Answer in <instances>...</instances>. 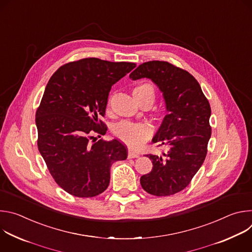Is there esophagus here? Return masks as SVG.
<instances>
[{
	"instance_id": "34e87169",
	"label": "esophagus",
	"mask_w": 252,
	"mask_h": 252,
	"mask_svg": "<svg viewBox=\"0 0 252 252\" xmlns=\"http://www.w3.org/2000/svg\"><path fill=\"white\" fill-rule=\"evenodd\" d=\"M127 157H128V158H136L139 157V155H138L137 153H135V152L129 150V151H128V154H127Z\"/></svg>"
}]
</instances>
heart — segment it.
Returning a JSON list of instances; mask_svg holds the SVG:
<instances>
[{
	"mask_svg": "<svg viewBox=\"0 0 252 252\" xmlns=\"http://www.w3.org/2000/svg\"><path fill=\"white\" fill-rule=\"evenodd\" d=\"M148 94L155 96L154 88L149 84H141L134 88L133 96L138 101L141 97ZM153 133L152 126L148 124H137L128 121H123L114 127V134L123 142L131 148L139 147Z\"/></svg>",
	"mask_w": 252,
	"mask_h": 252,
	"instance_id": "1",
	"label": "heart"
}]
</instances>
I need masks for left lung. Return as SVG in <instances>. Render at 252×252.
<instances>
[{"label": "left lung", "instance_id": "obj_1", "mask_svg": "<svg viewBox=\"0 0 252 252\" xmlns=\"http://www.w3.org/2000/svg\"><path fill=\"white\" fill-rule=\"evenodd\" d=\"M129 78L152 80L162 93L167 112L152 141L168 150L159 157L147 156L153 169L140 177V185L150 194L172 195L189 185L205 159L211 135L209 102L189 71L167 62L143 63Z\"/></svg>", "mask_w": 252, "mask_h": 252}]
</instances>
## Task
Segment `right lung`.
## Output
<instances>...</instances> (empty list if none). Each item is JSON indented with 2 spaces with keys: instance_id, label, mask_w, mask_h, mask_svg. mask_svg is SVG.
Segmentation results:
<instances>
[{
  "instance_id": "add662e5",
  "label": "right lung",
  "mask_w": 252,
  "mask_h": 252,
  "mask_svg": "<svg viewBox=\"0 0 252 252\" xmlns=\"http://www.w3.org/2000/svg\"><path fill=\"white\" fill-rule=\"evenodd\" d=\"M136 66L96 58L61 66L50 79L35 114L38 148L55 182L67 193L93 197L110 184L112 164L127 158L118 139L91 142L94 131L104 134L109 93ZM100 137V135H98Z\"/></svg>"
}]
</instances>
